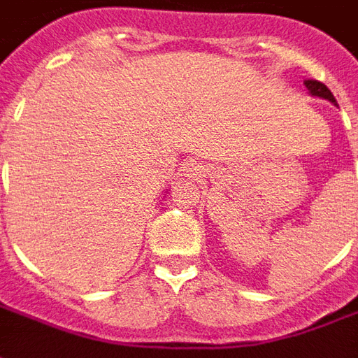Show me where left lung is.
Listing matches in <instances>:
<instances>
[{
	"mask_svg": "<svg viewBox=\"0 0 358 358\" xmlns=\"http://www.w3.org/2000/svg\"><path fill=\"white\" fill-rule=\"evenodd\" d=\"M305 86H307L308 94L315 95V97H322V99H328L330 103H334V105H338V101H336V97H334V94H331L330 90L324 86L322 82L318 80H305Z\"/></svg>",
	"mask_w": 358,
	"mask_h": 358,
	"instance_id": "1",
	"label": "left lung"
}]
</instances>
